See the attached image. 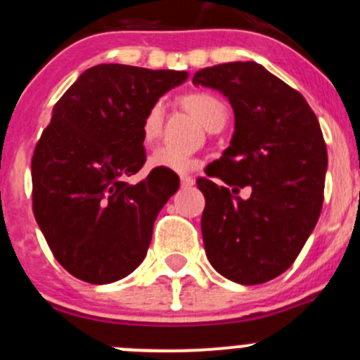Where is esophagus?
I'll return each instance as SVG.
<instances>
[{"label": "esophagus", "instance_id": "esophagus-1", "mask_svg": "<svg viewBox=\"0 0 360 360\" xmlns=\"http://www.w3.org/2000/svg\"><path fill=\"white\" fill-rule=\"evenodd\" d=\"M180 184H181V187H192V185H194V179L181 175L180 176Z\"/></svg>", "mask_w": 360, "mask_h": 360}]
</instances>
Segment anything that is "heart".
<instances>
[{"instance_id":"heart-1","label":"heart","mask_w":360,"mask_h":360,"mask_svg":"<svg viewBox=\"0 0 360 360\" xmlns=\"http://www.w3.org/2000/svg\"><path fill=\"white\" fill-rule=\"evenodd\" d=\"M181 105L185 110L192 113L202 126L208 131H219L227 120V106L222 99L212 92L198 91L188 92L181 96ZM162 122H165V105L161 101H155L147 113L143 115L140 126L141 141L145 145H152L159 138L162 131ZM152 168L169 169L175 173H187L198 166V161L187 154H179L169 148H158L148 159Z\"/></svg>"}]
</instances>
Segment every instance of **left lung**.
<instances>
[{"mask_svg":"<svg viewBox=\"0 0 360 360\" xmlns=\"http://www.w3.org/2000/svg\"><path fill=\"white\" fill-rule=\"evenodd\" d=\"M194 85L217 89L234 110L222 158L198 179L205 194L206 257L227 280L257 285L292 266L320 217L327 148L301 92L254 60L199 70ZM248 186L247 200L237 195Z\"/></svg>","mask_w":360,"mask_h":360,"instance_id":"obj_1","label":"left lung"}]
</instances>
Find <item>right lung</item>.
I'll list each match as a JSON object with an SVG mask.
<instances>
[{"mask_svg":"<svg viewBox=\"0 0 360 360\" xmlns=\"http://www.w3.org/2000/svg\"><path fill=\"white\" fill-rule=\"evenodd\" d=\"M187 71L98 64L52 110L31 159L33 213L52 254L84 282L112 283L141 264L159 212L179 191L169 169L143 168L147 110Z\"/></svg>","mask_w":360,"mask_h":360,"instance_id":"add662e5","label":"right lung"}]
</instances>
